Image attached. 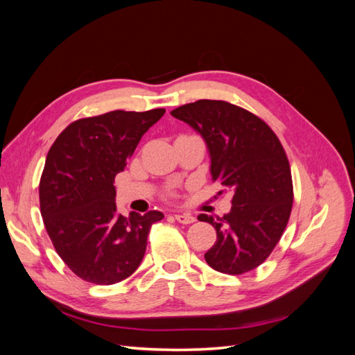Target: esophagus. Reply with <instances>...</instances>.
<instances>
[{"mask_svg":"<svg viewBox=\"0 0 355 355\" xmlns=\"http://www.w3.org/2000/svg\"><path fill=\"white\" fill-rule=\"evenodd\" d=\"M175 219L182 223V225H189V223H194L197 219L192 216L189 213H180V214H175Z\"/></svg>","mask_w":355,"mask_h":355,"instance_id":"obj_1","label":"esophagus"}]
</instances>
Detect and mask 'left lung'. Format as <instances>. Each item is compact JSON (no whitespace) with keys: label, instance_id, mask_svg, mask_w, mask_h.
Masks as SVG:
<instances>
[{"label":"left lung","instance_id":"left-lung-1","mask_svg":"<svg viewBox=\"0 0 355 355\" xmlns=\"http://www.w3.org/2000/svg\"><path fill=\"white\" fill-rule=\"evenodd\" d=\"M170 114L204 137L211 180L234 192L223 218L198 216L218 237L204 259L230 275L254 270L280 241L293 206L292 171L280 139L259 116L225 101L201 99Z\"/></svg>","mask_w":355,"mask_h":355}]
</instances>
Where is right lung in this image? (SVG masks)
I'll return each mask as SVG.
<instances>
[{
  "label": "right lung",
  "mask_w": 355,
  "mask_h": 355,
  "mask_svg": "<svg viewBox=\"0 0 355 355\" xmlns=\"http://www.w3.org/2000/svg\"><path fill=\"white\" fill-rule=\"evenodd\" d=\"M166 110L112 111L80 118L51 145L40 179V210L55 250L81 280L110 286L141 265L153 223L151 210L118 214L115 176L148 128Z\"/></svg>",
  "instance_id": "obj_1"
}]
</instances>
